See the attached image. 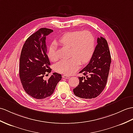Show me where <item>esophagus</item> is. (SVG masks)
I'll return each instance as SVG.
<instances>
[{
	"mask_svg": "<svg viewBox=\"0 0 133 133\" xmlns=\"http://www.w3.org/2000/svg\"><path fill=\"white\" fill-rule=\"evenodd\" d=\"M63 78H66V79H67V78H70V76H68V75H63Z\"/></svg>",
	"mask_w": 133,
	"mask_h": 133,
	"instance_id": "34e87169",
	"label": "esophagus"
}]
</instances>
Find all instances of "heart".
<instances>
[{
  "label": "heart",
  "mask_w": 133,
  "mask_h": 133,
  "mask_svg": "<svg viewBox=\"0 0 133 133\" xmlns=\"http://www.w3.org/2000/svg\"><path fill=\"white\" fill-rule=\"evenodd\" d=\"M63 46L70 48V56L68 59L61 60L54 66V70L64 74H71L78 68L80 63L85 64L89 62L94 52L95 40L93 34L88 30L74 31L64 34L59 40ZM50 60L55 61L58 57L56 45L51 44L48 51Z\"/></svg>",
  "instance_id": "heart-1"
}]
</instances>
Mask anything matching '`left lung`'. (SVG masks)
Returning <instances> with one entry per match:
<instances>
[{
  "instance_id": "8db88e82",
  "label": "left lung",
  "mask_w": 133,
  "mask_h": 133,
  "mask_svg": "<svg viewBox=\"0 0 133 133\" xmlns=\"http://www.w3.org/2000/svg\"><path fill=\"white\" fill-rule=\"evenodd\" d=\"M98 44L87 66L79 72L86 77H79V85L73 89L76 96L83 99L95 98L104 89L107 82L111 63L108 43L100 37Z\"/></svg>"
}]
</instances>
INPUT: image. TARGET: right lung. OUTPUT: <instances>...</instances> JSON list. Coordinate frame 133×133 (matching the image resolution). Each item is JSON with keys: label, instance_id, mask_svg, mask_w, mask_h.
Here are the masks:
<instances>
[{"label": "right lung", "instance_id": "obj_1", "mask_svg": "<svg viewBox=\"0 0 133 133\" xmlns=\"http://www.w3.org/2000/svg\"><path fill=\"white\" fill-rule=\"evenodd\" d=\"M52 31L47 28L39 29L27 39L21 50L19 69L21 82L25 92L37 99L50 96L62 78L57 73H54L47 80L43 78L52 70L46 39Z\"/></svg>", "mask_w": 133, "mask_h": 133}]
</instances>
